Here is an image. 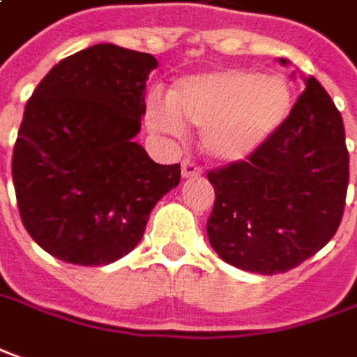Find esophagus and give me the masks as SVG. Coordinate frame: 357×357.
I'll return each instance as SVG.
<instances>
[{"label":"esophagus","mask_w":357,"mask_h":357,"mask_svg":"<svg viewBox=\"0 0 357 357\" xmlns=\"http://www.w3.org/2000/svg\"><path fill=\"white\" fill-rule=\"evenodd\" d=\"M200 174H202L200 165H196V161H192V159H184L183 161V176L184 178H192V176H200Z\"/></svg>","instance_id":"esophagus-1"}]
</instances>
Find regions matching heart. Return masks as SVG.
I'll return each mask as SVG.
<instances>
[{
	"label": "heart",
	"instance_id": "1",
	"mask_svg": "<svg viewBox=\"0 0 357 357\" xmlns=\"http://www.w3.org/2000/svg\"><path fill=\"white\" fill-rule=\"evenodd\" d=\"M289 108L291 91L284 77L229 68L178 79L167 100L151 97L147 122L174 136L183 124L202 128L204 147L211 157L237 161L276 132Z\"/></svg>",
	"mask_w": 357,
	"mask_h": 357
}]
</instances>
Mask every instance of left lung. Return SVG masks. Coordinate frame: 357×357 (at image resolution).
I'll return each mask as SVG.
<instances>
[{"instance_id": "left-lung-1", "label": "left lung", "mask_w": 357, "mask_h": 357, "mask_svg": "<svg viewBox=\"0 0 357 357\" xmlns=\"http://www.w3.org/2000/svg\"><path fill=\"white\" fill-rule=\"evenodd\" d=\"M348 178L342 114L309 75L291 112L257 151L208 171L215 190L210 245L241 270L284 274L333 239Z\"/></svg>"}]
</instances>
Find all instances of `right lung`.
Returning a JSON list of instances; mask_svg holds the SVG:
<instances>
[{
    "mask_svg": "<svg viewBox=\"0 0 357 357\" xmlns=\"http://www.w3.org/2000/svg\"><path fill=\"white\" fill-rule=\"evenodd\" d=\"M153 68L151 54L95 44L56 63L26 100L11 174L24 229L52 257L122 258L181 181V163H155L134 142Z\"/></svg>",
    "mask_w": 357,
    "mask_h": 357,
    "instance_id": "1",
    "label": "right lung"
}]
</instances>
